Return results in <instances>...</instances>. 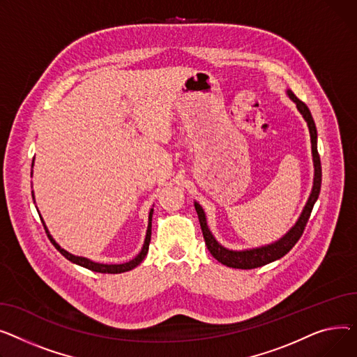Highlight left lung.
<instances>
[{
  "label": "left lung",
  "mask_w": 357,
  "mask_h": 357,
  "mask_svg": "<svg viewBox=\"0 0 357 357\" xmlns=\"http://www.w3.org/2000/svg\"><path fill=\"white\" fill-rule=\"evenodd\" d=\"M287 95L289 96V99L292 102L297 105V109L305 119L308 131H310L311 154H312V164H314V178H312V188H311L310 197L303 208L298 220L296 222V225L292 226L282 238H280L278 241L272 242L269 245H265V246L252 248V249H242V250H234V249L225 248L223 245H220L216 241V238L211 232V229H208V226H207V219H206V213L203 211V207L197 202H195V207H196V212L199 215V222L202 226L203 238H204L208 252L213 255L215 259H218L220 264H223L226 266L239 268V269H252V268L264 266L269 262H274V261L282 258L285 254L289 252L292 246H294L298 242V239L301 238L304 229H305V225L310 219L314 203H316L319 199L320 188H321V162H320V155L317 151L316 123H314L311 112L303 100H300L289 89H287Z\"/></svg>",
  "instance_id": "left-lung-1"
}]
</instances>
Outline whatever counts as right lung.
<instances>
[{
  "label": "right lung",
  "mask_w": 357,
  "mask_h": 357,
  "mask_svg": "<svg viewBox=\"0 0 357 357\" xmlns=\"http://www.w3.org/2000/svg\"><path fill=\"white\" fill-rule=\"evenodd\" d=\"M33 165H34V160H33L31 167H33ZM31 174H33V173H31ZM31 195H33V199H34V193H33V192H31ZM34 202H36V200H34ZM153 212H154V208H151V211H150L149 227H146V234H145L144 245H142V248H141V250H139V254H138L134 259H131V261H128V262H125V264H100V262L91 261V259H88V258H85V257L73 255V254L68 252V250L63 249V248L53 239V236L50 235L49 229L46 227V223H45V222H43V225H45L46 234H47L50 242L54 245V248L59 250V252H60L63 257H65L66 259H69L70 262H73V264H76V265H80V266H83V268H88V269H91V271H93V272H100V274H121V272H127V271H131V269H134L135 266H138V265L142 262V259L146 257V254H149V246H150V241H151V220H153Z\"/></svg>",
  "instance_id": "right-lung-1"
}]
</instances>
